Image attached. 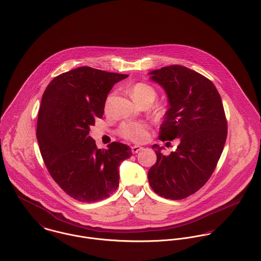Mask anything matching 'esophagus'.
<instances>
[{
    "label": "esophagus",
    "instance_id": "34e87169",
    "mask_svg": "<svg viewBox=\"0 0 261 261\" xmlns=\"http://www.w3.org/2000/svg\"><path fill=\"white\" fill-rule=\"evenodd\" d=\"M143 148L142 147H140V146H134V147H132V151H133V153H137V152H139L140 150H142Z\"/></svg>",
    "mask_w": 261,
    "mask_h": 261
}]
</instances>
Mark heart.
I'll return each instance as SVG.
<instances>
[{
	"label": "heart",
	"instance_id": "obj_1",
	"mask_svg": "<svg viewBox=\"0 0 261 261\" xmlns=\"http://www.w3.org/2000/svg\"><path fill=\"white\" fill-rule=\"evenodd\" d=\"M130 94L133 98L142 106L151 105L156 97L155 89L145 82L134 84L130 88ZM112 98L113 95L111 94L106 100L105 111L107 112H110L112 109ZM148 132L149 124L143 121H124L117 129V133L121 138L134 143L145 142L148 138Z\"/></svg>",
	"mask_w": 261,
	"mask_h": 261
}]
</instances>
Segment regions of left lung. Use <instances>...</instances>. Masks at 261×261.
<instances>
[{
  "label": "left lung",
  "mask_w": 261,
  "mask_h": 261,
  "mask_svg": "<svg viewBox=\"0 0 261 261\" xmlns=\"http://www.w3.org/2000/svg\"><path fill=\"white\" fill-rule=\"evenodd\" d=\"M149 74L169 101L159 139L180 141L168 155L152 146L156 162L148 173L149 185L166 199L181 200L206 184L223 151L227 120L221 96L211 80L185 66L162 67Z\"/></svg>",
  "instance_id": "8db88e82"
}]
</instances>
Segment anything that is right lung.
<instances>
[{
    "label": "right lung",
    "mask_w": 261,
    "mask_h": 261,
    "mask_svg": "<svg viewBox=\"0 0 261 261\" xmlns=\"http://www.w3.org/2000/svg\"><path fill=\"white\" fill-rule=\"evenodd\" d=\"M127 76L82 66L56 76L44 91L36 132L40 152L53 180L77 201L109 197L118 187L120 163L132 155L117 142L97 149L88 136L112 86Z\"/></svg>",
    "instance_id": "obj_1"
}]
</instances>
